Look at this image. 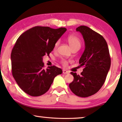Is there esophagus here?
Returning <instances> with one entry per match:
<instances>
[{
    "label": "esophagus",
    "instance_id": "esophagus-1",
    "mask_svg": "<svg viewBox=\"0 0 122 122\" xmlns=\"http://www.w3.org/2000/svg\"><path fill=\"white\" fill-rule=\"evenodd\" d=\"M62 72H63V74H68L69 72L68 71H67V70H65V69H63V71H62Z\"/></svg>",
    "mask_w": 122,
    "mask_h": 122
}]
</instances>
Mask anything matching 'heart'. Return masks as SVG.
<instances>
[{
  "mask_svg": "<svg viewBox=\"0 0 122 122\" xmlns=\"http://www.w3.org/2000/svg\"><path fill=\"white\" fill-rule=\"evenodd\" d=\"M67 41L68 42L69 46H71V48L73 49L75 48H80L81 47V41H80V39L78 38V37L76 36H73V35H71V36H69L67 37ZM59 44V41H56L55 42L54 45V49H56V48L58 46ZM68 61L66 60H62L61 61V63L64 66H66L68 65Z\"/></svg>",
  "mask_w": 122,
  "mask_h": 122,
  "instance_id": "obj_1",
  "label": "heart"
}]
</instances>
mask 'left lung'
<instances>
[{"instance_id": "obj_1", "label": "left lung", "mask_w": 122, "mask_h": 122, "mask_svg": "<svg viewBox=\"0 0 122 122\" xmlns=\"http://www.w3.org/2000/svg\"><path fill=\"white\" fill-rule=\"evenodd\" d=\"M76 30L82 34L85 49L79 60L84 66L81 75L71 72L74 80L69 84L73 93L81 97L96 94L106 81L110 69L111 59L108 45L104 38L86 26H80Z\"/></svg>"}]
</instances>
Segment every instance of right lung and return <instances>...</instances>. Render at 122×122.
I'll list each match as a JSON object with an SVG mask.
<instances>
[{
    "instance_id": "right-lung-1",
    "label": "right lung",
    "mask_w": 122,
    "mask_h": 122,
    "mask_svg": "<svg viewBox=\"0 0 122 122\" xmlns=\"http://www.w3.org/2000/svg\"><path fill=\"white\" fill-rule=\"evenodd\" d=\"M67 29L36 26L23 33L12 49V75L19 87L32 96H39L49 90L62 69L55 66L44 68L43 57L53 50L55 42Z\"/></svg>"
}]
</instances>
